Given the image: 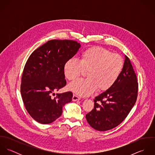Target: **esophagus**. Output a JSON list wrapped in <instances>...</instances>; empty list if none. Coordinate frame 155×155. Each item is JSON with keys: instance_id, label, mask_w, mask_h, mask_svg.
<instances>
[{"instance_id": "obj_1", "label": "esophagus", "mask_w": 155, "mask_h": 155, "mask_svg": "<svg viewBox=\"0 0 155 155\" xmlns=\"http://www.w3.org/2000/svg\"><path fill=\"white\" fill-rule=\"evenodd\" d=\"M80 98L78 97V96H77V95H73V98H72V100L73 101H78V100H80Z\"/></svg>"}]
</instances>
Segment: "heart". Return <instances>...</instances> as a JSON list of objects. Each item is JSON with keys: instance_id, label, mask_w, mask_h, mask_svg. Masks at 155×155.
I'll list each match as a JSON object with an SVG mask.
<instances>
[{"instance_id": "1", "label": "heart", "mask_w": 155, "mask_h": 155, "mask_svg": "<svg viewBox=\"0 0 155 155\" xmlns=\"http://www.w3.org/2000/svg\"><path fill=\"white\" fill-rule=\"evenodd\" d=\"M124 61L121 55L112 53L101 47H92L84 51L80 58L68 60L64 66V73L70 81H74L84 71L87 79L78 80L68 85V89L85 97L97 89L104 92L116 83L124 68Z\"/></svg>"}]
</instances>
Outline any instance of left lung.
Returning <instances> with one entry per match:
<instances>
[{
    "instance_id": "obj_1",
    "label": "left lung",
    "mask_w": 155,
    "mask_h": 155,
    "mask_svg": "<svg viewBox=\"0 0 155 155\" xmlns=\"http://www.w3.org/2000/svg\"><path fill=\"white\" fill-rule=\"evenodd\" d=\"M138 87L130 60L125 56L124 68L117 81L94 100V109L86 114L89 124L100 131L110 130L119 125L136 102Z\"/></svg>"
}]
</instances>
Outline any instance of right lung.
Wrapping results in <instances>:
<instances>
[{"mask_svg":"<svg viewBox=\"0 0 155 155\" xmlns=\"http://www.w3.org/2000/svg\"><path fill=\"white\" fill-rule=\"evenodd\" d=\"M80 47L74 41L51 40L28 58L22 72L21 94L26 110L38 122H53L61 115L63 107L72 100L70 91L55 97L51 95L66 86L64 64Z\"/></svg>","mask_w":155,"mask_h":155,"instance_id":"obj_1","label":"right lung"}]
</instances>
